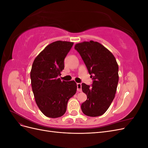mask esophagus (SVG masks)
Instances as JSON below:
<instances>
[{"label": "esophagus", "mask_w": 148, "mask_h": 148, "mask_svg": "<svg viewBox=\"0 0 148 148\" xmlns=\"http://www.w3.org/2000/svg\"><path fill=\"white\" fill-rule=\"evenodd\" d=\"M77 91H79V92H81L82 91L81 83H77Z\"/></svg>", "instance_id": "34e87169"}]
</instances>
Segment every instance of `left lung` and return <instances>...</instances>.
I'll use <instances>...</instances> for the list:
<instances>
[{"label":"left lung","instance_id":"1","mask_svg":"<svg viewBox=\"0 0 148 148\" xmlns=\"http://www.w3.org/2000/svg\"><path fill=\"white\" fill-rule=\"evenodd\" d=\"M75 49L81 56L93 79L91 86L82 83L87 96L81 106L84 114L97 117L104 114L114 100L119 82V65L110 51L98 42L84 41Z\"/></svg>","mask_w":148,"mask_h":148}]
</instances>
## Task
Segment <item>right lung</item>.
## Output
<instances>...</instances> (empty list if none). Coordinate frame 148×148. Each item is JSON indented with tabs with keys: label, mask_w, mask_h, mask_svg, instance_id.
<instances>
[{
	"label": "right lung",
	"mask_w": 148,
	"mask_h": 148,
	"mask_svg": "<svg viewBox=\"0 0 148 148\" xmlns=\"http://www.w3.org/2000/svg\"><path fill=\"white\" fill-rule=\"evenodd\" d=\"M73 42L57 41L47 45L35 58L30 72L35 101L42 113L57 118L66 112L67 103L77 92L75 81H62L64 59Z\"/></svg>",
	"instance_id": "add662e5"
}]
</instances>
